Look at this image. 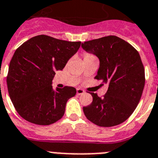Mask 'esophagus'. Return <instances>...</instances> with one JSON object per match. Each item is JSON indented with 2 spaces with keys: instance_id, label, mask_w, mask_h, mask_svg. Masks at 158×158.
<instances>
[{
  "instance_id": "34e87169",
  "label": "esophagus",
  "mask_w": 158,
  "mask_h": 158,
  "mask_svg": "<svg viewBox=\"0 0 158 158\" xmlns=\"http://www.w3.org/2000/svg\"><path fill=\"white\" fill-rule=\"evenodd\" d=\"M85 93V91L83 89H77V95H81V94H83Z\"/></svg>"
}]
</instances>
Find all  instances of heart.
Masks as SVG:
<instances>
[{"instance_id":"b5f03b06","label":"heart","mask_w":158,"mask_h":158,"mask_svg":"<svg viewBox=\"0 0 158 158\" xmlns=\"http://www.w3.org/2000/svg\"><path fill=\"white\" fill-rule=\"evenodd\" d=\"M92 56V55H90V54H85V57H88V56Z\"/></svg>"}]
</instances>
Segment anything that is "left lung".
Returning <instances> with one entry per match:
<instances>
[{
  "mask_svg": "<svg viewBox=\"0 0 158 158\" xmlns=\"http://www.w3.org/2000/svg\"><path fill=\"white\" fill-rule=\"evenodd\" d=\"M82 48L98 57L96 79L109 85L103 98L91 93L93 102L83 107L91 122L102 127L121 124L130 117L140 102L145 86V69L141 56L131 44L116 36L81 44Z\"/></svg>",
  "mask_w": 158,
  "mask_h": 158,
  "instance_id": "obj_1",
  "label": "left lung"
}]
</instances>
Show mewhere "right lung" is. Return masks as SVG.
Returning <instances> with one entry per match:
<instances>
[{
  "label": "right lung",
  "mask_w": 158,
  "mask_h": 158,
  "mask_svg": "<svg viewBox=\"0 0 158 158\" xmlns=\"http://www.w3.org/2000/svg\"><path fill=\"white\" fill-rule=\"evenodd\" d=\"M80 46L81 41L38 35L15 51L9 63L7 86L21 118L40 125H51L62 118L66 103L77 90L69 86L53 89L52 79Z\"/></svg>",
  "instance_id": "1"
}]
</instances>
